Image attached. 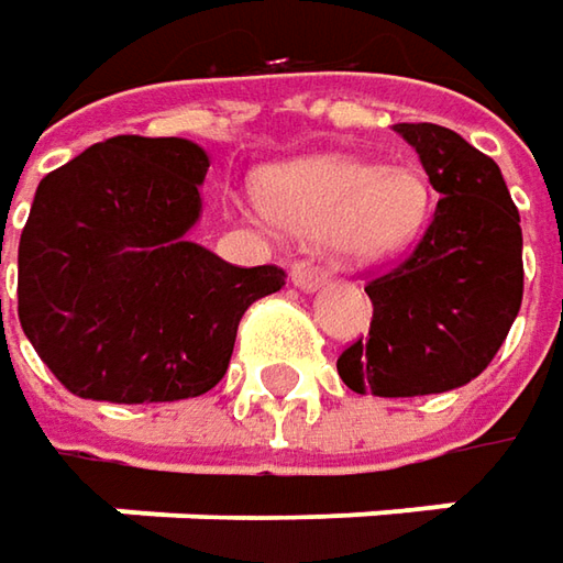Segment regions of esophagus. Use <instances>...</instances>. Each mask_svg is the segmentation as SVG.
<instances>
[{"label": "esophagus", "instance_id": "esophagus-1", "mask_svg": "<svg viewBox=\"0 0 563 563\" xmlns=\"http://www.w3.org/2000/svg\"><path fill=\"white\" fill-rule=\"evenodd\" d=\"M292 283L299 286V289H321L324 283H328V271L324 267H318V264H311V261H299L296 267H292Z\"/></svg>", "mask_w": 563, "mask_h": 563}]
</instances>
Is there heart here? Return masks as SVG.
<instances>
[{
  "instance_id": "obj_1",
  "label": "heart",
  "mask_w": 563,
  "mask_h": 563,
  "mask_svg": "<svg viewBox=\"0 0 563 563\" xmlns=\"http://www.w3.org/2000/svg\"><path fill=\"white\" fill-rule=\"evenodd\" d=\"M267 217L299 239H324L353 264L409 249L431 210V188L412 163L378 166L346 154L299 159L261 183Z\"/></svg>"
}]
</instances>
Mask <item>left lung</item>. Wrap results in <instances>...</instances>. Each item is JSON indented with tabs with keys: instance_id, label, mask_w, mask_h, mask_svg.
<instances>
[{
	"instance_id": "8db88e82",
	"label": "left lung",
	"mask_w": 563,
	"mask_h": 563,
	"mask_svg": "<svg viewBox=\"0 0 563 563\" xmlns=\"http://www.w3.org/2000/svg\"><path fill=\"white\" fill-rule=\"evenodd\" d=\"M441 195L409 255L372 277L368 340L336 358L355 394L426 397L488 368L523 302V233L501 169L470 141L431 122L394 125Z\"/></svg>"
}]
</instances>
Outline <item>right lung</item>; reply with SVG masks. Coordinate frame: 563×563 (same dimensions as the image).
Segmentation results:
<instances>
[{
  "label": "right lung",
  "mask_w": 563,
  "mask_h": 563,
  "mask_svg": "<svg viewBox=\"0 0 563 563\" xmlns=\"http://www.w3.org/2000/svg\"><path fill=\"white\" fill-rule=\"evenodd\" d=\"M208 166L195 141L119 135L37 185L18 245V318L75 397L208 394L245 308L286 283L274 264L235 267L185 239Z\"/></svg>",
  "instance_id": "1"
}]
</instances>
